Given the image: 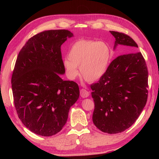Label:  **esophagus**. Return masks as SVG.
I'll use <instances>...</instances> for the list:
<instances>
[{
    "label": "esophagus",
    "instance_id": "esophagus-1",
    "mask_svg": "<svg viewBox=\"0 0 159 159\" xmlns=\"http://www.w3.org/2000/svg\"><path fill=\"white\" fill-rule=\"evenodd\" d=\"M80 95L81 96V98H88V96L89 95V91H87L86 89H81L80 90Z\"/></svg>",
    "mask_w": 159,
    "mask_h": 159
}]
</instances>
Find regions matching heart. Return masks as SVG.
<instances>
[{
  "label": "heart",
  "mask_w": 159,
  "mask_h": 159,
  "mask_svg": "<svg viewBox=\"0 0 159 159\" xmlns=\"http://www.w3.org/2000/svg\"><path fill=\"white\" fill-rule=\"evenodd\" d=\"M111 50L104 42L81 39L71 46L68 57L63 61L65 73L73 80L79 74L88 82L101 79L106 73L111 60Z\"/></svg>",
  "instance_id": "obj_1"
}]
</instances>
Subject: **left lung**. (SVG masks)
I'll use <instances>...</instances> for the list:
<instances>
[{
	"label": "left lung",
	"mask_w": 159,
	"mask_h": 159,
	"mask_svg": "<svg viewBox=\"0 0 159 159\" xmlns=\"http://www.w3.org/2000/svg\"><path fill=\"white\" fill-rule=\"evenodd\" d=\"M115 37L114 49L121 46L124 52L137 50V43L124 33L110 31ZM148 70L141 52L117 57L105 74L91 85L95 109L93 122L100 131L121 133L136 121L148 97Z\"/></svg>",
	"instance_id": "left-lung-1"
}]
</instances>
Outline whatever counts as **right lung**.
<instances>
[{"label": "right lung", "instance_id": "right-lung-1", "mask_svg": "<svg viewBox=\"0 0 159 159\" xmlns=\"http://www.w3.org/2000/svg\"><path fill=\"white\" fill-rule=\"evenodd\" d=\"M72 36L68 30L43 31L18 55L11 80L14 105L22 123L38 135L60 132L79 98L78 85L59 75L65 73L61 46Z\"/></svg>", "mask_w": 159, "mask_h": 159}]
</instances>
